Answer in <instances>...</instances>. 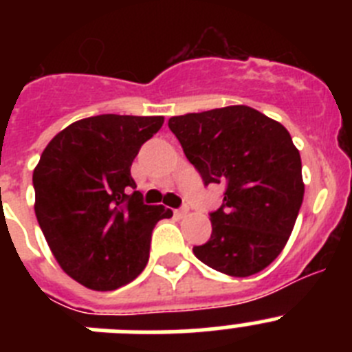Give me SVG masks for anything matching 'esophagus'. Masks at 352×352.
<instances>
[{
	"label": "esophagus",
	"mask_w": 352,
	"mask_h": 352,
	"mask_svg": "<svg viewBox=\"0 0 352 352\" xmlns=\"http://www.w3.org/2000/svg\"><path fill=\"white\" fill-rule=\"evenodd\" d=\"M186 213H188V208L186 206H183V208H179V210L174 211V214H178V217H185Z\"/></svg>",
	"instance_id": "esophagus-1"
}]
</instances>
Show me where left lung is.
Returning a JSON list of instances; mask_svg holds the SVG:
<instances>
[{
    "mask_svg": "<svg viewBox=\"0 0 352 352\" xmlns=\"http://www.w3.org/2000/svg\"><path fill=\"white\" fill-rule=\"evenodd\" d=\"M169 129L204 185L226 186L222 206L210 213L211 238L194 247L195 257L231 276L259 273L285 247L303 203L289 132L247 105L174 116Z\"/></svg>",
    "mask_w": 352,
    "mask_h": 352,
    "instance_id": "obj_1",
    "label": "left lung"
}]
</instances>
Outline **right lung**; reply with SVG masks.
<instances>
[{
    "label": "right lung",
    "instance_id": "obj_1",
    "mask_svg": "<svg viewBox=\"0 0 352 352\" xmlns=\"http://www.w3.org/2000/svg\"><path fill=\"white\" fill-rule=\"evenodd\" d=\"M164 125L162 116L100 114L61 130L33 170L35 214L63 272L113 291L146 268L151 232L173 217L142 203L130 167Z\"/></svg>",
    "mask_w": 352,
    "mask_h": 352
}]
</instances>
